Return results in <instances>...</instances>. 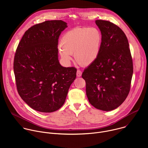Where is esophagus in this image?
<instances>
[{
    "label": "esophagus",
    "mask_w": 148,
    "mask_h": 148,
    "mask_svg": "<svg viewBox=\"0 0 148 148\" xmlns=\"http://www.w3.org/2000/svg\"><path fill=\"white\" fill-rule=\"evenodd\" d=\"M81 75H82V72H81L80 70H78L77 71V77H80L81 76Z\"/></svg>",
    "instance_id": "34e87169"
}]
</instances>
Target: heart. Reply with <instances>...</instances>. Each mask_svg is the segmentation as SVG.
Masks as SVG:
<instances>
[{
	"mask_svg": "<svg viewBox=\"0 0 148 148\" xmlns=\"http://www.w3.org/2000/svg\"><path fill=\"white\" fill-rule=\"evenodd\" d=\"M102 35L97 27H76L62 36L59 54L66 64L72 60L74 54L75 61L81 66H88L97 60L101 50Z\"/></svg>",
	"mask_w": 148,
	"mask_h": 148,
	"instance_id": "b5f03b06",
	"label": "heart"
}]
</instances>
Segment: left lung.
Listing matches in <instances>:
<instances>
[{
	"label": "left lung",
	"mask_w": 148,
	"mask_h": 148,
	"mask_svg": "<svg viewBox=\"0 0 148 148\" xmlns=\"http://www.w3.org/2000/svg\"><path fill=\"white\" fill-rule=\"evenodd\" d=\"M102 41L97 60L84 70L86 94L97 109L110 111L127 97L133 75V62L128 40L124 32L108 21L97 20Z\"/></svg>",
	"instance_id": "1"
}]
</instances>
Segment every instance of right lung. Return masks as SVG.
Wrapping results in <instances>:
<instances>
[{"mask_svg":"<svg viewBox=\"0 0 148 148\" xmlns=\"http://www.w3.org/2000/svg\"><path fill=\"white\" fill-rule=\"evenodd\" d=\"M67 27L62 20H48L29 28L17 48L13 69L18 93L32 109L52 112L64 103L77 69L58 61V43Z\"/></svg>","mask_w":148,"mask_h":148,"instance_id":"1","label":"right lung"}]
</instances>
